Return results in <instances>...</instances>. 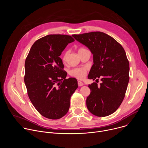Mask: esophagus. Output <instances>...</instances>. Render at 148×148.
Returning a JSON list of instances; mask_svg holds the SVG:
<instances>
[{
	"label": "esophagus",
	"instance_id": "1",
	"mask_svg": "<svg viewBox=\"0 0 148 148\" xmlns=\"http://www.w3.org/2000/svg\"><path fill=\"white\" fill-rule=\"evenodd\" d=\"M78 85L79 87H81V86H82L84 85V84L82 83V82H81L80 81H78Z\"/></svg>",
	"mask_w": 148,
	"mask_h": 148
}]
</instances>
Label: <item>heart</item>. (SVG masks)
Wrapping results in <instances>:
<instances>
[{"instance_id": "obj_1", "label": "heart", "mask_w": 148, "mask_h": 148, "mask_svg": "<svg viewBox=\"0 0 148 148\" xmlns=\"http://www.w3.org/2000/svg\"><path fill=\"white\" fill-rule=\"evenodd\" d=\"M86 50L84 48H80L78 50V52ZM69 54V51H67L64 53V56H63V60L66 61L67 60V56ZM87 73V68L86 67H81V68H76L71 70L70 71V74L71 76L76 77L78 79H83L84 77H85Z\"/></svg>"}]
</instances>
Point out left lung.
Wrapping results in <instances>:
<instances>
[{
    "mask_svg": "<svg viewBox=\"0 0 148 148\" xmlns=\"http://www.w3.org/2000/svg\"><path fill=\"white\" fill-rule=\"evenodd\" d=\"M72 36L93 54L94 64L88 78L95 80L100 77L102 81L99 86L96 82L88 86V110L99 117L113 114L125 97L130 80V64L123 48L114 38L100 32Z\"/></svg>",
    "mask_w": 148,
    "mask_h": 148,
    "instance_id": "1",
    "label": "left lung"
}]
</instances>
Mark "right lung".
Wrapping results in <instances>:
<instances>
[{"label": "right lung", "mask_w": 148, "mask_h": 148, "mask_svg": "<svg viewBox=\"0 0 148 148\" xmlns=\"http://www.w3.org/2000/svg\"><path fill=\"white\" fill-rule=\"evenodd\" d=\"M74 41L70 36L50 34L37 40L25 61V83L29 97L37 111L46 118L58 119L69 111L70 98L78 88L74 78L67 73L60 57Z\"/></svg>", "instance_id": "add662e5"}]
</instances>
